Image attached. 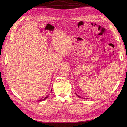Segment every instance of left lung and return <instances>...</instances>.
Masks as SVG:
<instances>
[{
	"instance_id": "left-lung-1",
	"label": "left lung",
	"mask_w": 127,
	"mask_h": 127,
	"mask_svg": "<svg viewBox=\"0 0 127 127\" xmlns=\"http://www.w3.org/2000/svg\"><path fill=\"white\" fill-rule=\"evenodd\" d=\"M76 95H77V96H78V97H79V98H82V99H85V98H81V97H80V96H79V95H77V94H76Z\"/></svg>"
}]
</instances>
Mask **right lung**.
Masks as SVG:
<instances>
[{
    "label": "right lung",
    "mask_w": 127,
    "mask_h": 127,
    "mask_svg": "<svg viewBox=\"0 0 127 127\" xmlns=\"http://www.w3.org/2000/svg\"><path fill=\"white\" fill-rule=\"evenodd\" d=\"M48 97V96H47V97H46L44 99H40V100H37V101H43V100H45L46 98H47Z\"/></svg>",
    "instance_id": "obj_1"
}]
</instances>
